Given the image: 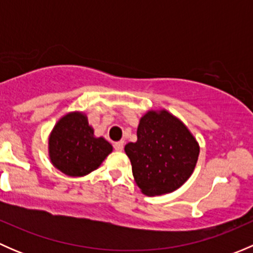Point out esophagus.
<instances>
[{"label":"esophagus","instance_id":"1","mask_svg":"<svg viewBox=\"0 0 253 253\" xmlns=\"http://www.w3.org/2000/svg\"><path fill=\"white\" fill-rule=\"evenodd\" d=\"M114 148L115 150H117V152H122V149H124V142L120 141V142L114 143Z\"/></svg>","mask_w":253,"mask_h":253}]
</instances>
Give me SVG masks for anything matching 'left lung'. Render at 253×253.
Segmentation results:
<instances>
[{
  "label": "left lung",
  "mask_w": 253,
  "mask_h": 253,
  "mask_svg": "<svg viewBox=\"0 0 253 253\" xmlns=\"http://www.w3.org/2000/svg\"><path fill=\"white\" fill-rule=\"evenodd\" d=\"M134 181L145 196L174 192L190 178L200 145L187 127L167 110L141 117L137 142L125 147Z\"/></svg>",
  "instance_id": "8db88e82"
}]
</instances>
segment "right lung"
<instances>
[{
  "label": "right lung",
  "instance_id": "1",
  "mask_svg": "<svg viewBox=\"0 0 253 253\" xmlns=\"http://www.w3.org/2000/svg\"><path fill=\"white\" fill-rule=\"evenodd\" d=\"M112 152L103 137H94L83 112H70L58 120L48 138V155L53 167L73 177L88 175L100 167Z\"/></svg>",
  "mask_w": 253,
  "mask_h": 253
}]
</instances>
